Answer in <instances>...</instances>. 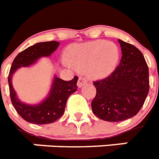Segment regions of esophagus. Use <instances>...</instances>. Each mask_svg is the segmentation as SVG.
Masks as SVG:
<instances>
[{
    "instance_id": "esophagus-1",
    "label": "esophagus",
    "mask_w": 159,
    "mask_h": 159,
    "mask_svg": "<svg viewBox=\"0 0 159 159\" xmlns=\"http://www.w3.org/2000/svg\"><path fill=\"white\" fill-rule=\"evenodd\" d=\"M86 83H87V79H86V77H80L79 78H78V81H77V86L81 88Z\"/></svg>"
}]
</instances>
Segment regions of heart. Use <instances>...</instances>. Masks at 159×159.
<instances>
[{
    "label": "heart",
    "instance_id": "b5f03b06",
    "mask_svg": "<svg viewBox=\"0 0 159 159\" xmlns=\"http://www.w3.org/2000/svg\"><path fill=\"white\" fill-rule=\"evenodd\" d=\"M119 57L118 47L102 39L73 44L67 52L68 63L78 70L86 69L92 79H102L110 75Z\"/></svg>",
    "mask_w": 159,
    "mask_h": 159
}]
</instances>
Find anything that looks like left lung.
Returning <instances> with one entry per match:
<instances>
[{"mask_svg":"<svg viewBox=\"0 0 159 159\" xmlns=\"http://www.w3.org/2000/svg\"><path fill=\"white\" fill-rule=\"evenodd\" d=\"M120 63L111 75L94 82L96 95L93 113L109 122L134 116L143 106L150 89L149 69L143 54L135 46L119 39Z\"/></svg>","mask_w":159,"mask_h":159,"instance_id":"8db88e82","label":"left lung"}]
</instances>
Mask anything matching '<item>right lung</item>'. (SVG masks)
Returning <instances> with one entry per match:
<instances>
[{
	"instance_id": "1",
	"label": "right lung",
	"mask_w": 159,
	"mask_h": 159,
	"mask_svg": "<svg viewBox=\"0 0 159 159\" xmlns=\"http://www.w3.org/2000/svg\"><path fill=\"white\" fill-rule=\"evenodd\" d=\"M57 41L38 43L29 47L14 58L9 70V94L13 106L23 120L35 125H47L55 122L65 112L66 102L70 94L77 90V77L71 81H64L55 76L48 96L40 103L29 105L18 99L14 87L12 86V77L21 67H29L34 64L40 57H50L59 47Z\"/></svg>"
}]
</instances>
